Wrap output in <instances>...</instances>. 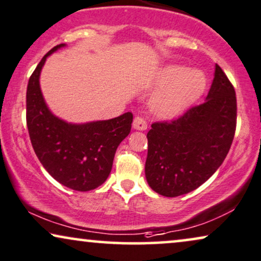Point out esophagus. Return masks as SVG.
Masks as SVG:
<instances>
[{
    "label": "esophagus",
    "instance_id": "esophagus-1",
    "mask_svg": "<svg viewBox=\"0 0 261 261\" xmlns=\"http://www.w3.org/2000/svg\"><path fill=\"white\" fill-rule=\"evenodd\" d=\"M133 127L138 130H145L147 128V122L144 120V117L137 116L133 121Z\"/></svg>",
    "mask_w": 261,
    "mask_h": 261
}]
</instances>
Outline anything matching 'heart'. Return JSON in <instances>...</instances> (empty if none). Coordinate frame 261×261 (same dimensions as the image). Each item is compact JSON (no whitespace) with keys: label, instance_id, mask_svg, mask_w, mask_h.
Wrapping results in <instances>:
<instances>
[{"label":"heart","instance_id":"obj_1","mask_svg":"<svg viewBox=\"0 0 261 261\" xmlns=\"http://www.w3.org/2000/svg\"><path fill=\"white\" fill-rule=\"evenodd\" d=\"M152 86L161 91L152 98L151 110L157 116L170 118L181 115L204 94L207 77L201 70L171 64L157 74Z\"/></svg>","mask_w":261,"mask_h":261}]
</instances>
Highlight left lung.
I'll list each match as a JSON object with an SVG mask.
<instances>
[{"label": "left lung", "instance_id": "left-lung-1", "mask_svg": "<svg viewBox=\"0 0 261 261\" xmlns=\"http://www.w3.org/2000/svg\"><path fill=\"white\" fill-rule=\"evenodd\" d=\"M238 106L232 84L216 64L207 97L178 118L152 123L145 175L158 194L174 198L207 181L234 140Z\"/></svg>", "mask_w": 261, "mask_h": 261}]
</instances>
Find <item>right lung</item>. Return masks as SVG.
<instances>
[{
	"label": "right lung",
	"instance_id": "obj_1",
	"mask_svg": "<svg viewBox=\"0 0 261 261\" xmlns=\"http://www.w3.org/2000/svg\"><path fill=\"white\" fill-rule=\"evenodd\" d=\"M44 55L30 76L26 91V123L37 157L45 170L61 185L79 192L99 187L109 176L115 152L129 134L133 114L106 121L74 124L56 117L46 107L39 86Z\"/></svg>",
	"mask_w": 261,
	"mask_h": 261
}]
</instances>
